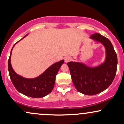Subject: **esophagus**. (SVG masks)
Returning a JSON list of instances; mask_svg holds the SVG:
<instances>
[{
  "label": "esophagus",
  "instance_id": "obj_1",
  "mask_svg": "<svg viewBox=\"0 0 124 124\" xmlns=\"http://www.w3.org/2000/svg\"><path fill=\"white\" fill-rule=\"evenodd\" d=\"M71 60H72V58L71 57H70V56H67V57H65V62H66V63L70 62Z\"/></svg>",
  "mask_w": 124,
  "mask_h": 124
}]
</instances>
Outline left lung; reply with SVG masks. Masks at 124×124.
Returning <instances> with one entry per match:
<instances>
[{"label": "left lung", "instance_id": "obj_1", "mask_svg": "<svg viewBox=\"0 0 124 124\" xmlns=\"http://www.w3.org/2000/svg\"><path fill=\"white\" fill-rule=\"evenodd\" d=\"M90 39L100 42L106 49V58L100 65L91 67L82 62H69L68 67L76 89L83 94L93 95L108 88L114 80L117 65V57L112 42L99 33Z\"/></svg>", "mask_w": 124, "mask_h": 124}]
</instances>
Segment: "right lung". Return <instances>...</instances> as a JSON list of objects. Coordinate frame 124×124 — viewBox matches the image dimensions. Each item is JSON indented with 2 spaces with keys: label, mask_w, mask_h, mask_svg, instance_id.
I'll use <instances>...</instances> for the list:
<instances>
[{
  "label": "right lung",
  "mask_w": 124,
  "mask_h": 124,
  "mask_svg": "<svg viewBox=\"0 0 124 124\" xmlns=\"http://www.w3.org/2000/svg\"><path fill=\"white\" fill-rule=\"evenodd\" d=\"M27 35H26L20 40ZM17 43L14 45L13 47ZM12 48L8 60V67L10 78L16 89L22 94L32 98H42L49 94L54 87L56 76L61 65L64 63V60L53 63L43 73L35 78H25L16 73L12 68L11 63Z\"/></svg>",
  "instance_id": "right-lung-1"
}]
</instances>
